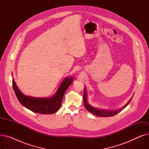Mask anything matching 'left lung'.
Segmentation results:
<instances>
[{
  "instance_id": "1",
  "label": "left lung",
  "mask_w": 149,
  "mask_h": 149,
  "mask_svg": "<svg viewBox=\"0 0 149 149\" xmlns=\"http://www.w3.org/2000/svg\"><path fill=\"white\" fill-rule=\"evenodd\" d=\"M133 96L132 98L129 100L128 102L125 104L123 107H121L118 110H110V109H100L98 107H95L92 106L91 104H89L88 102V97H87V91L86 87H84V93H83V103L87 110L91 112V113L97 116H102V117H107V116H113L115 115H116L118 113H119L120 111H121L123 109H124L126 107L130 102V101L132 99Z\"/></svg>"
}]
</instances>
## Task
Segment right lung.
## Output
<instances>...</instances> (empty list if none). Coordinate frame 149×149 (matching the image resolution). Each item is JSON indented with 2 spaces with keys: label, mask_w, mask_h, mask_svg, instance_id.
I'll use <instances>...</instances> for the list:
<instances>
[{
  "label": "right lung",
  "mask_w": 149,
  "mask_h": 149,
  "mask_svg": "<svg viewBox=\"0 0 149 149\" xmlns=\"http://www.w3.org/2000/svg\"><path fill=\"white\" fill-rule=\"evenodd\" d=\"M74 81L73 77H67L61 83L53 96L51 97H34L23 94L13 79V87L20 104L29 110L42 114H52L58 111L65 93Z\"/></svg>",
  "instance_id": "add662e5"
}]
</instances>
